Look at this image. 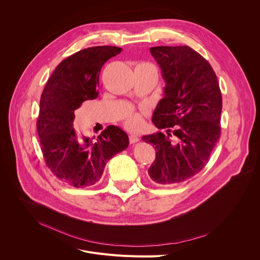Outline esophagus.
Here are the masks:
<instances>
[{
  "label": "esophagus",
  "instance_id": "34e87169",
  "mask_svg": "<svg viewBox=\"0 0 260 260\" xmlns=\"http://www.w3.org/2000/svg\"><path fill=\"white\" fill-rule=\"evenodd\" d=\"M139 141V137L137 135H129V143L134 144L137 143Z\"/></svg>",
  "mask_w": 260,
  "mask_h": 260
}]
</instances>
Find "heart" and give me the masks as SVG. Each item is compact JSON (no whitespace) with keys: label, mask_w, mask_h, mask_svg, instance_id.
<instances>
[{"label":"heart","mask_w":260,"mask_h":260,"mask_svg":"<svg viewBox=\"0 0 260 260\" xmlns=\"http://www.w3.org/2000/svg\"><path fill=\"white\" fill-rule=\"evenodd\" d=\"M146 114V112L143 111H134V110H127L124 113V125L129 131H137L143 123V116Z\"/></svg>","instance_id":"b5f03b06"}]
</instances>
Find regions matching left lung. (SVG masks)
Returning <instances> with one entry per match:
<instances>
[{
  "instance_id": "obj_1",
  "label": "left lung",
  "mask_w": 260,
  "mask_h": 260,
  "mask_svg": "<svg viewBox=\"0 0 260 260\" xmlns=\"http://www.w3.org/2000/svg\"><path fill=\"white\" fill-rule=\"evenodd\" d=\"M150 53L166 82L152 122L167 134L142 138L155 149L148 175L157 185H173L208 162L221 135L222 94L214 69L190 46H154Z\"/></svg>"
}]
</instances>
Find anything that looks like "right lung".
Masks as SVG:
<instances>
[{"instance_id": "add662e5", "label": "right lung", "mask_w": 260, "mask_h": 260, "mask_svg": "<svg viewBox=\"0 0 260 260\" xmlns=\"http://www.w3.org/2000/svg\"><path fill=\"white\" fill-rule=\"evenodd\" d=\"M117 46H93L64 59L45 84L40 99L37 132L46 166L75 187L99 183L107 161L127 148L125 132L109 125L95 138H79L75 111L99 95L103 65L120 54Z\"/></svg>"}]
</instances>
